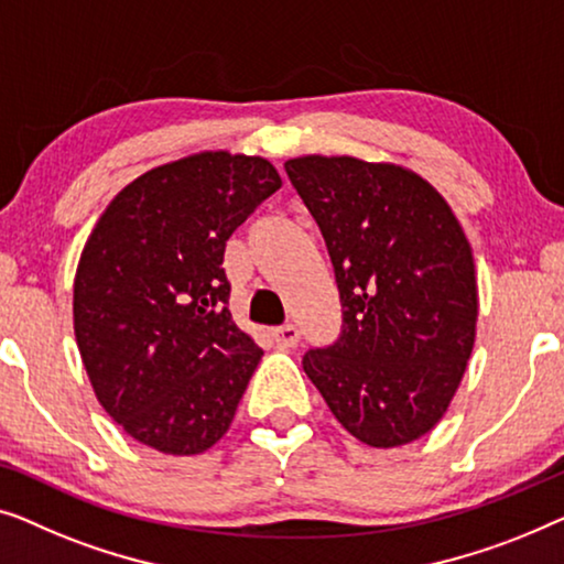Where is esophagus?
Here are the masks:
<instances>
[{
	"label": "esophagus",
	"mask_w": 564,
	"mask_h": 564,
	"mask_svg": "<svg viewBox=\"0 0 564 564\" xmlns=\"http://www.w3.org/2000/svg\"><path fill=\"white\" fill-rule=\"evenodd\" d=\"M271 335H273L275 345H279L281 350H289V347H296L299 339H301L299 329L293 327V324H283V327H275V329L271 332Z\"/></svg>",
	"instance_id": "obj_1"
}]
</instances>
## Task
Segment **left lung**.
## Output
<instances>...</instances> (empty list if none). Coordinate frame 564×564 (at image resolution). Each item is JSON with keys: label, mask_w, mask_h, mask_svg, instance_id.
<instances>
[{"label": "left lung", "mask_w": 564, "mask_h": 564, "mask_svg": "<svg viewBox=\"0 0 564 564\" xmlns=\"http://www.w3.org/2000/svg\"><path fill=\"white\" fill-rule=\"evenodd\" d=\"M327 242L343 335L304 355L339 424L368 447L437 426L465 376L478 322L470 242L419 173L352 155L285 161Z\"/></svg>", "instance_id": "8db88e82"}]
</instances>
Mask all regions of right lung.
<instances>
[{
  "label": "right lung",
  "instance_id": "add662e5",
  "mask_svg": "<svg viewBox=\"0 0 564 564\" xmlns=\"http://www.w3.org/2000/svg\"><path fill=\"white\" fill-rule=\"evenodd\" d=\"M281 188L260 155L204 150L115 196L84 245L74 332L109 416L163 455H199L232 424L263 350L227 308L229 235Z\"/></svg>",
  "mask_w": 564,
  "mask_h": 564
}]
</instances>
